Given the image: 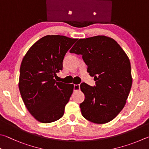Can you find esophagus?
Returning a JSON list of instances; mask_svg holds the SVG:
<instances>
[{
	"label": "esophagus",
	"instance_id": "obj_1",
	"mask_svg": "<svg viewBox=\"0 0 149 149\" xmlns=\"http://www.w3.org/2000/svg\"><path fill=\"white\" fill-rule=\"evenodd\" d=\"M80 89V85H74V91H79Z\"/></svg>",
	"mask_w": 149,
	"mask_h": 149
}]
</instances>
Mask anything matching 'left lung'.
Instances as JSON below:
<instances>
[{
    "label": "left lung",
    "mask_w": 149,
    "mask_h": 149,
    "mask_svg": "<svg viewBox=\"0 0 149 149\" xmlns=\"http://www.w3.org/2000/svg\"><path fill=\"white\" fill-rule=\"evenodd\" d=\"M70 52L82 55L96 81L94 86L80 85L85 96L79 105L83 117L96 124L112 120L123 109L132 87L128 56L115 40L105 36L79 39Z\"/></svg>",
    "instance_id": "8db88e82"
}]
</instances>
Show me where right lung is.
<instances>
[{
    "mask_svg": "<svg viewBox=\"0 0 149 149\" xmlns=\"http://www.w3.org/2000/svg\"><path fill=\"white\" fill-rule=\"evenodd\" d=\"M77 39L47 35L32 45L20 67L19 88L29 113L42 123L63 117L74 90L73 84L56 82L67 51Z\"/></svg>",
    "mask_w": 149,
    "mask_h": 149,
    "instance_id": "add662e5",
    "label": "right lung"
}]
</instances>
